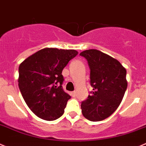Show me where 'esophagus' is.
Here are the masks:
<instances>
[{
  "mask_svg": "<svg viewBox=\"0 0 146 146\" xmlns=\"http://www.w3.org/2000/svg\"><path fill=\"white\" fill-rule=\"evenodd\" d=\"M71 95H72V97H73V98H75L76 97V92L75 91H74V92H71Z\"/></svg>",
  "mask_w": 146,
  "mask_h": 146,
  "instance_id": "1",
  "label": "esophagus"
}]
</instances>
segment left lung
I'll list each match as a JSON object with an SVG mask.
<instances>
[{
    "mask_svg": "<svg viewBox=\"0 0 146 146\" xmlns=\"http://www.w3.org/2000/svg\"><path fill=\"white\" fill-rule=\"evenodd\" d=\"M90 69L91 95L82 102L83 115L90 121H101L110 116L120 105L127 87L126 69L112 56L97 49L80 53Z\"/></svg>",
    "mask_w": 146,
    "mask_h": 146,
    "instance_id": "1",
    "label": "left lung"
}]
</instances>
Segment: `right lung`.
Returning a JSON list of instances; mask_svg holds the SVG:
<instances>
[{"label": "right lung", "mask_w": 146, "mask_h": 146, "mask_svg": "<svg viewBox=\"0 0 146 146\" xmlns=\"http://www.w3.org/2000/svg\"><path fill=\"white\" fill-rule=\"evenodd\" d=\"M77 54L73 49L45 48L19 66L21 93L28 107L40 118L55 120L64 112L71 96L62 88V70Z\"/></svg>", "instance_id": "1"}]
</instances>
